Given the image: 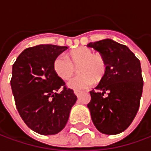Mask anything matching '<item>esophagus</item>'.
Here are the masks:
<instances>
[{
	"instance_id": "1",
	"label": "esophagus",
	"mask_w": 151,
	"mask_h": 151,
	"mask_svg": "<svg viewBox=\"0 0 151 151\" xmlns=\"http://www.w3.org/2000/svg\"><path fill=\"white\" fill-rule=\"evenodd\" d=\"M74 93L76 94V96H77V97H79V96L81 95V93H82V91H76L75 90L74 91Z\"/></svg>"
}]
</instances>
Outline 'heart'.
I'll return each mask as SVG.
<instances>
[{"label":"heart","mask_w":151,"mask_h":151,"mask_svg":"<svg viewBox=\"0 0 151 151\" xmlns=\"http://www.w3.org/2000/svg\"><path fill=\"white\" fill-rule=\"evenodd\" d=\"M56 75L63 80H70L78 67V75L73 78L68 86L75 90H81L100 81L107 71V62L104 57L88 47H80L71 50L65 55L57 56L53 63Z\"/></svg>","instance_id":"1"}]
</instances>
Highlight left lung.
I'll use <instances>...</instances> for the list:
<instances>
[{"instance_id":"8db88e82","label":"left lung","mask_w":151,"mask_h":151,"mask_svg":"<svg viewBox=\"0 0 151 151\" xmlns=\"http://www.w3.org/2000/svg\"><path fill=\"white\" fill-rule=\"evenodd\" d=\"M87 47L93 48L107 62V71L87 104L96 129L105 134H118L133 122L142 96L140 62L127 46L106 38ZM108 92L107 96L104 94Z\"/></svg>"}]
</instances>
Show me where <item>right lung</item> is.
<instances>
[{
    "instance_id": "right-lung-1",
    "label": "right lung",
    "mask_w": 151,
    "mask_h": 151,
    "mask_svg": "<svg viewBox=\"0 0 151 151\" xmlns=\"http://www.w3.org/2000/svg\"><path fill=\"white\" fill-rule=\"evenodd\" d=\"M66 50L54 44L27 48L12 65L11 86L17 109L28 128L43 135L56 134L65 128L77 100L53 67L55 58Z\"/></svg>"
}]
</instances>
